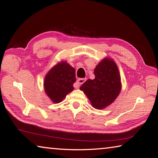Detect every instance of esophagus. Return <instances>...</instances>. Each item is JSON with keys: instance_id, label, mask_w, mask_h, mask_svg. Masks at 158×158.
Here are the masks:
<instances>
[{"instance_id": "esophagus-1", "label": "esophagus", "mask_w": 158, "mask_h": 158, "mask_svg": "<svg viewBox=\"0 0 158 158\" xmlns=\"http://www.w3.org/2000/svg\"><path fill=\"white\" fill-rule=\"evenodd\" d=\"M85 80H86V78H79L78 80H77V82H76V88H78L80 85H82L84 82H85Z\"/></svg>"}]
</instances>
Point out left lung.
Wrapping results in <instances>:
<instances>
[{
	"label": "left lung",
	"instance_id": "8db88e82",
	"mask_svg": "<svg viewBox=\"0 0 158 158\" xmlns=\"http://www.w3.org/2000/svg\"><path fill=\"white\" fill-rule=\"evenodd\" d=\"M94 74L95 78L85 81L80 89L86 95L93 107L103 109L120 94L121 76L115 62L109 57L99 62L94 69Z\"/></svg>",
	"mask_w": 158,
	"mask_h": 158
}]
</instances>
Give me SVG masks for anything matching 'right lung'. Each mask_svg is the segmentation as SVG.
<instances>
[{
	"instance_id": "right-lung-1",
	"label": "right lung",
	"mask_w": 158,
	"mask_h": 158,
	"mask_svg": "<svg viewBox=\"0 0 158 158\" xmlns=\"http://www.w3.org/2000/svg\"><path fill=\"white\" fill-rule=\"evenodd\" d=\"M76 80L75 69L67 62H59L45 76V92L52 102L60 103L74 89Z\"/></svg>"
}]
</instances>
